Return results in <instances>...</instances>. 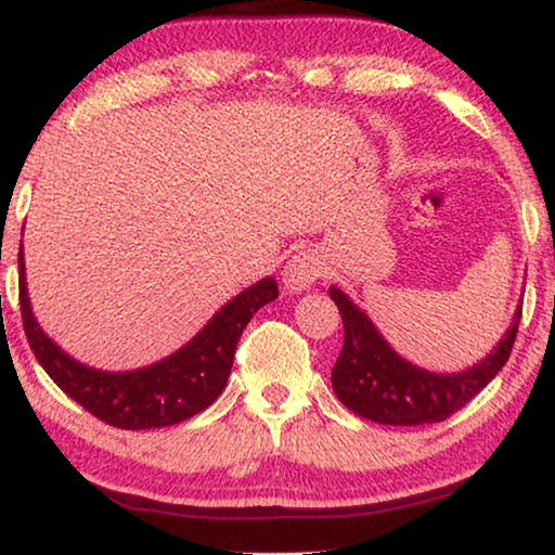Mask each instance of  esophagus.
<instances>
[{
    "instance_id": "1",
    "label": "esophagus",
    "mask_w": 555,
    "mask_h": 555,
    "mask_svg": "<svg viewBox=\"0 0 555 555\" xmlns=\"http://www.w3.org/2000/svg\"><path fill=\"white\" fill-rule=\"evenodd\" d=\"M325 275L323 257L313 249H300L287 260L283 270V283L291 293H302L315 283L318 278Z\"/></svg>"
}]
</instances>
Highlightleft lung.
<instances>
[{
  "mask_svg": "<svg viewBox=\"0 0 555 555\" xmlns=\"http://www.w3.org/2000/svg\"><path fill=\"white\" fill-rule=\"evenodd\" d=\"M328 293L344 318V348L331 371L333 391L353 414L391 427L444 422L465 406L505 366L520 323L518 306L511 328L480 363L460 374H435L401 359L340 287L333 285Z\"/></svg>",
  "mask_w": 555,
  "mask_h": 555,
  "instance_id": "left-lung-1",
  "label": "left lung"
}]
</instances>
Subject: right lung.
Instances as JSON below:
<instances>
[{
    "label": "right lung",
    "mask_w": 555,
    "mask_h": 555,
    "mask_svg": "<svg viewBox=\"0 0 555 555\" xmlns=\"http://www.w3.org/2000/svg\"><path fill=\"white\" fill-rule=\"evenodd\" d=\"M275 298L278 283L262 278L234 295L186 346L166 359L133 371H101L67 356L35 321L20 249V308L35 359L67 397L118 429L171 427L204 412L227 386L249 318Z\"/></svg>",
    "instance_id": "1"
}]
</instances>
